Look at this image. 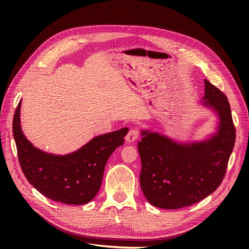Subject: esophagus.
<instances>
[{
	"instance_id": "34e87169",
	"label": "esophagus",
	"mask_w": 249,
	"mask_h": 249,
	"mask_svg": "<svg viewBox=\"0 0 249 249\" xmlns=\"http://www.w3.org/2000/svg\"><path fill=\"white\" fill-rule=\"evenodd\" d=\"M139 138V131L137 129H131L129 130V132L126 135V141L128 143L134 142L135 140H137Z\"/></svg>"
}]
</instances>
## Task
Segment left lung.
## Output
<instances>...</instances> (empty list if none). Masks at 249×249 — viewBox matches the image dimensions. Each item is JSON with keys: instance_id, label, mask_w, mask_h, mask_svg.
<instances>
[{"instance_id": "1", "label": "left lung", "mask_w": 249, "mask_h": 249, "mask_svg": "<svg viewBox=\"0 0 249 249\" xmlns=\"http://www.w3.org/2000/svg\"><path fill=\"white\" fill-rule=\"evenodd\" d=\"M204 99L220 119L217 134L209 140L178 144L155 132H141L137 145L140 187L155 207L175 210L198 203L216 191L225 177L236 138L230 104L223 91L207 80Z\"/></svg>"}]
</instances>
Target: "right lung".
<instances>
[{
  "label": "right lung",
  "mask_w": 249,
  "mask_h": 249,
  "mask_svg": "<svg viewBox=\"0 0 249 249\" xmlns=\"http://www.w3.org/2000/svg\"><path fill=\"white\" fill-rule=\"evenodd\" d=\"M21 102L13 118L18 160L24 176L45 197L68 205L87 204L101 188L107 160L123 145L128 128L103 134L68 155L48 154L35 148L20 126Z\"/></svg>",
  "instance_id": "1"
}]
</instances>
